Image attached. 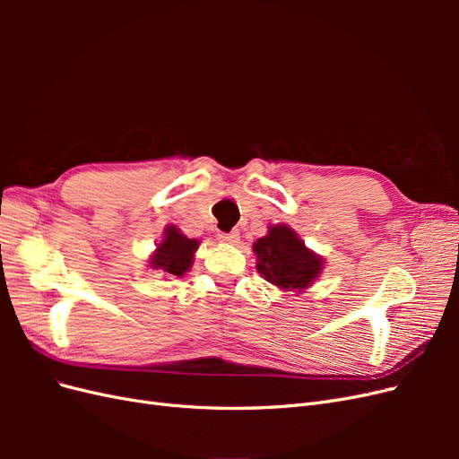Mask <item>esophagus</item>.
Instances as JSON below:
<instances>
[{"instance_id":"1","label":"esophagus","mask_w":459,"mask_h":459,"mask_svg":"<svg viewBox=\"0 0 459 459\" xmlns=\"http://www.w3.org/2000/svg\"><path fill=\"white\" fill-rule=\"evenodd\" d=\"M220 241L230 243V245H238L239 243V231H230V233H220L218 235Z\"/></svg>"}]
</instances>
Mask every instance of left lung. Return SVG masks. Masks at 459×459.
<instances>
[{
    "mask_svg": "<svg viewBox=\"0 0 459 459\" xmlns=\"http://www.w3.org/2000/svg\"><path fill=\"white\" fill-rule=\"evenodd\" d=\"M253 251L260 275L283 290L302 293L317 280L324 268V258L310 251L285 224L270 226L268 235L256 239Z\"/></svg>",
    "mask_w": 459,
    "mask_h": 459,
    "instance_id": "left-lung-1",
    "label": "left lung"
}]
</instances>
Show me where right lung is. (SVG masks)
I'll return each mask as SVG.
<instances>
[{
    "label": "right lung",
    "mask_w": 459,
    "mask_h": 459,
    "mask_svg": "<svg viewBox=\"0 0 459 459\" xmlns=\"http://www.w3.org/2000/svg\"><path fill=\"white\" fill-rule=\"evenodd\" d=\"M199 248L197 239H187L176 226H166L164 238L159 243L157 251L151 255L149 264L152 270H159L166 275L182 277L193 264V255Z\"/></svg>",
    "instance_id": "add662e5"
}]
</instances>
